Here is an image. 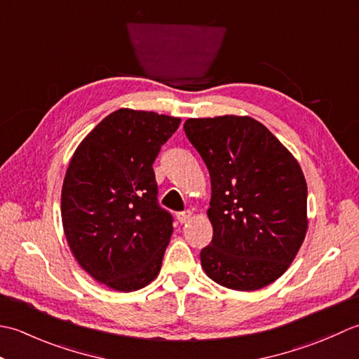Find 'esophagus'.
Masks as SVG:
<instances>
[{"label": "esophagus", "mask_w": 359, "mask_h": 359, "mask_svg": "<svg viewBox=\"0 0 359 359\" xmlns=\"http://www.w3.org/2000/svg\"><path fill=\"white\" fill-rule=\"evenodd\" d=\"M177 218H178V222L182 224V223H187L190 218H192V210H182V212H178L177 214Z\"/></svg>", "instance_id": "obj_1"}]
</instances>
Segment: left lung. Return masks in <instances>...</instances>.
<instances>
[{
    "mask_svg": "<svg viewBox=\"0 0 359 359\" xmlns=\"http://www.w3.org/2000/svg\"><path fill=\"white\" fill-rule=\"evenodd\" d=\"M184 131L210 175L214 237L200 252L204 273L231 290L266 287L287 271L309 228L301 165L248 116L187 119Z\"/></svg>",
    "mask_w": 359,
    "mask_h": 359,
    "instance_id": "left-lung-1",
    "label": "left lung"
}]
</instances>
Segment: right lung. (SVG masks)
Listing matches in <instances>:
<instances>
[{
  "label": "right lung",
  "instance_id": "add662e5",
  "mask_svg": "<svg viewBox=\"0 0 359 359\" xmlns=\"http://www.w3.org/2000/svg\"><path fill=\"white\" fill-rule=\"evenodd\" d=\"M180 118L121 108L97 123L71 158L62 187V223L71 252L116 291L158 276L173 217L158 204L153 163Z\"/></svg>",
  "mask_w": 359,
  "mask_h": 359
}]
</instances>
